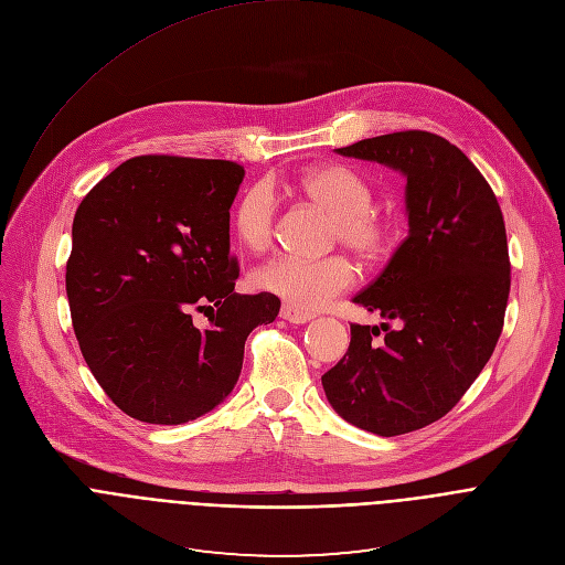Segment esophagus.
Listing matches in <instances>:
<instances>
[{"instance_id":"34e87169","label":"esophagus","mask_w":565,"mask_h":565,"mask_svg":"<svg viewBox=\"0 0 565 565\" xmlns=\"http://www.w3.org/2000/svg\"><path fill=\"white\" fill-rule=\"evenodd\" d=\"M281 318L288 320V322H292V324H305V322H309L313 316L307 313V311H299V309H295V307L284 305V307H281Z\"/></svg>"}]
</instances>
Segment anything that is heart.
<instances>
[{
  "label": "heart",
  "mask_w": 565,
  "mask_h": 565,
  "mask_svg": "<svg viewBox=\"0 0 565 565\" xmlns=\"http://www.w3.org/2000/svg\"><path fill=\"white\" fill-rule=\"evenodd\" d=\"M295 193L324 209L333 217V241H341L365 263L384 260L397 243V224L374 206L370 181L356 170L329 163L305 172L292 183ZM277 200L266 185H249L234 206V232L243 247L252 252L273 243ZM356 275L343 256L299 258L277 256L254 275L256 288L270 292L299 311H318L333 297L352 288Z\"/></svg>",
  "instance_id": "b5f03b06"
}]
</instances>
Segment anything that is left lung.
<instances>
[{"label":"left lung","mask_w":565,"mask_h":565,"mask_svg":"<svg viewBox=\"0 0 565 565\" xmlns=\"http://www.w3.org/2000/svg\"><path fill=\"white\" fill-rule=\"evenodd\" d=\"M335 152L406 177L408 236L354 297L388 322L350 324L322 388L343 420L399 436L440 420L498 345L511 288L504 217L475 163L436 134L395 131Z\"/></svg>","instance_id":"1"}]
</instances>
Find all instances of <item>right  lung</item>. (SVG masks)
Here are the masks:
<instances>
[{
    "label": "right lung",
    "instance_id": "obj_1",
    "mask_svg": "<svg viewBox=\"0 0 565 565\" xmlns=\"http://www.w3.org/2000/svg\"><path fill=\"white\" fill-rule=\"evenodd\" d=\"M245 170L234 161L149 154L104 177L72 222L65 290L97 384L127 416L191 423L224 402L254 327L279 297L238 295L230 209ZM209 310L212 324H192Z\"/></svg>",
    "mask_w": 565,
    "mask_h": 565
}]
</instances>
